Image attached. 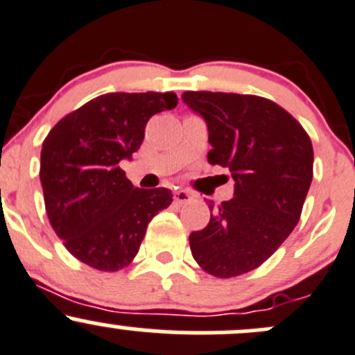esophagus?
<instances>
[{"mask_svg": "<svg viewBox=\"0 0 355 355\" xmlns=\"http://www.w3.org/2000/svg\"><path fill=\"white\" fill-rule=\"evenodd\" d=\"M193 200V195L189 191H186V189H179V191L174 193V202L176 203H188Z\"/></svg>", "mask_w": 355, "mask_h": 355, "instance_id": "esophagus-1", "label": "esophagus"}]
</instances>
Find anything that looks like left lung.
Segmentation results:
<instances>
[{
    "mask_svg": "<svg viewBox=\"0 0 355 355\" xmlns=\"http://www.w3.org/2000/svg\"><path fill=\"white\" fill-rule=\"evenodd\" d=\"M182 102L207 123L208 160L231 171L234 196L202 231L191 254L214 277L258 268L294 231L313 181V145L291 114L268 98L184 92ZM210 210L214 202L207 200Z\"/></svg>",
    "mask_w": 355,
    "mask_h": 355,
    "instance_id": "8db88e82",
    "label": "left lung"
}]
</instances>
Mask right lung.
I'll use <instances>...</instances> for the list:
<instances>
[{"label":"right lung","mask_w":355,"mask_h":355,"mask_svg":"<svg viewBox=\"0 0 355 355\" xmlns=\"http://www.w3.org/2000/svg\"><path fill=\"white\" fill-rule=\"evenodd\" d=\"M174 92H112L64 116L41 150L47 217L69 253L102 272L137 257L148 224L173 202L167 188H135L119 167L131 160L157 112L174 109Z\"/></svg>","instance_id":"obj_1"}]
</instances>
